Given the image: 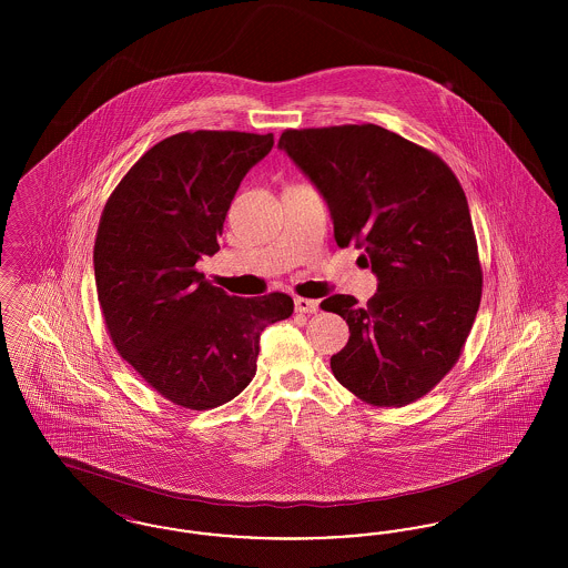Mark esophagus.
<instances>
[{
	"label": "esophagus",
	"mask_w": 568,
	"mask_h": 568,
	"mask_svg": "<svg viewBox=\"0 0 568 568\" xmlns=\"http://www.w3.org/2000/svg\"><path fill=\"white\" fill-rule=\"evenodd\" d=\"M296 304L297 313H304V315H313L320 311V302L317 300H308V297H296L294 300Z\"/></svg>",
	"instance_id": "esophagus-1"
}]
</instances>
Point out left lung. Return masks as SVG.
I'll return each instance as SVG.
<instances>
[{
	"mask_svg": "<svg viewBox=\"0 0 568 568\" xmlns=\"http://www.w3.org/2000/svg\"><path fill=\"white\" fill-rule=\"evenodd\" d=\"M278 149L317 187L338 246L355 244L377 276L366 306L322 302L349 324L332 355L336 381L377 406H405L458 362L481 302L466 195L438 155L373 123L287 130Z\"/></svg>",
	"mask_w": 568,
	"mask_h": 568,
	"instance_id": "left-lung-1",
	"label": "left lung"
}]
</instances>
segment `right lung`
<instances>
[{
	"instance_id": "right-lung-1",
	"label": "right lung",
	"mask_w": 568,
	"mask_h": 568,
	"mask_svg": "<svg viewBox=\"0 0 568 568\" xmlns=\"http://www.w3.org/2000/svg\"><path fill=\"white\" fill-rule=\"evenodd\" d=\"M274 135L183 132L149 149L112 191L93 248L110 338L163 398L206 410L255 377L264 327L287 320V294L239 297L195 271L246 172Z\"/></svg>"
}]
</instances>
